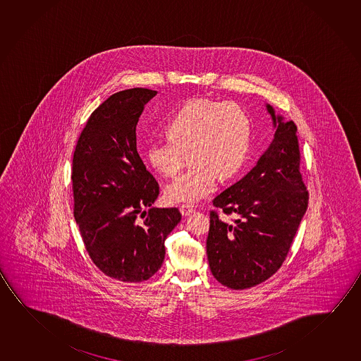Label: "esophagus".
I'll return each instance as SVG.
<instances>
[{"label":"esophagus","mask_w":361,"mask_h":361,"mask_svg":"<svg viewBox=\"0 0 361 361\" xmlns=\"http://www.w3.org/2000/svg\"><path fill=\"white\" fill-rule=\"evenodd\" d=\"M195 209L191 205H181L180 206V212L183 214V216H189L191 215L192 212H194Z\"/></svg>","instance_id":"34e87169"}]
</instances>
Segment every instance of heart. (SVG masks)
<instances>
[{
  "label": "heart",
  "instance_id": "heart-1",
  "mask_svg": "<svg viewBox=\"0 0 361 361\" xmlns=\"http://www.w3.org/2000/svg\"><path fill=\"white\" fill-rule=\"evenodd\" d=\"M251 137L249 115L235 102L196 99L186 102L169 123V136L155 137L146 155L166 178L178 175L189 154V170L167 185L170 202L194 204L243 166Z\"/></svg>",
  "mask_w": 361,
  "mask_h": 361
}]
</instances>
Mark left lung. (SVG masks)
<instances>
[{"label": "left lung", "instance_id": "8db88e82", "mask_svg": "<svg viewBox=\"0 0 361 361\" xmlns=\"http://www.w3.org/2000/svg\"><path fill=\"white\" fill-rule=\"evenodd\" d=\"M276 128L256 166L214 199L233 224L210 212L206 252L219 283L233 290L264 283L283 265L309 204L300 172L299 140L294 121H283L267 105Z\"/></svg>", "mask_w": 361, "mask_h": 361}]
</instances>
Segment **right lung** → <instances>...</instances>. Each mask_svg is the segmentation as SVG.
I'll list each match as a JSON object with an SVG mask.
<instances>
[{"mask_svg": "<svg viewBox=\"0 0 361 361\" xmlns=\"http://www.w3.org/2000/svg\"><path fill=\"white\" fill-rule=\"evenodd\" d=\"M156 94L135 87L110 96L91 114L73 152V216L85 249L101 271L123 283L145 281L160 269L165 239L181 220L176 207H151L159 183L136 147L139 117Z\"/></svg>", "mask_w": 361, "mask_h": 361, "instance_id": "obj_1", "label": "right lung"}]
</instances>
